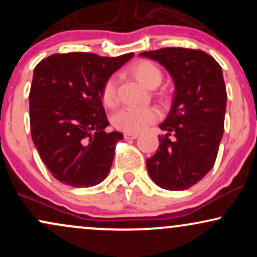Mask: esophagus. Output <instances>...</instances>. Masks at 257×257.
I'll list each match as a JSON object with an SVG mask.
<instances>
[{
	"label": "esophagus",
	"instance_id": "obj_1",
	"mask_svg": "<svg viewBox=\"0 0 257 257\" xmlns=\"http://www.w3.org/2000/svg\"><path fill=\"white\" fill-rule=\"evenodd\" d=\"M138 137L139 135L137 133H124V139H126V140H134Z\"/></svg>",
	"mask_w": 257,
	"mask_h": 257
}]
</instances>
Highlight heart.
Listing matches in <instances>:
<instances>
[{
	"mask_svg": "<svg viewBox=\"0 0 257 257\" xmlns=\"http://www.w3.org/2000/svg\"><path fill=\"white\" fill-rule=\"evenodd\" d=\"M132 75L144 84L145 87L153 89L161 84L162 75L161 69L155 63L150 60H139L131 67ZM117 79L112 77L106 79L101 90L102 102L107 107H114L117 104ZM159 118V112L153 107H124L114 113L112 122L119 131L125 133H139L156 122Z\"/></svg>",
	"mask_w": 257,
	"mask_h": 257,
	"instance_id": "obj_1",
	"label": "heart"
}]
</instances>
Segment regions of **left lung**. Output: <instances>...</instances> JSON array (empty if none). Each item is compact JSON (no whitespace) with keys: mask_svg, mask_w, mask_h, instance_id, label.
<instances>
[{"mask_svg":"<svg viewBox=\"0 0 257 257\" xmlns=\"http://www.w3.org/2000/svg\"><path fill=\"white\" fill-rule=\"evenodd\" d=\"M140 57L161 64L175 88L172 108L159 124L166 135L159 137L157 152L147 158V172L164 190H187L210 172L219 151L227 101L222 69L196 49L162 48Z\"/></svg>","mask_w":257,"mask_h":257,"instance_id":"1","label":"left lung"}]
</instances>
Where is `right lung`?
Listing matches in <instances>:
<instances>
[{
  "mask_svg": "<svg viewBox=\"0 0 257 257\" xmlns=\"http://www.w3.org/2000/svg\"><path fill=\"white\" fill-rule=\"evenodd\" d=\"M134 57L91 53L53 54L34 70L30 126L34 145L58 181L91 187L106 179L114 157L118 132L108 123L101 101L106 79Z\"/></svg>",
  "mask_w": 257,
  "mask_h": 257,
  "instance_id": "obj_1",
  "label": "right lung"
}]
</instances>
